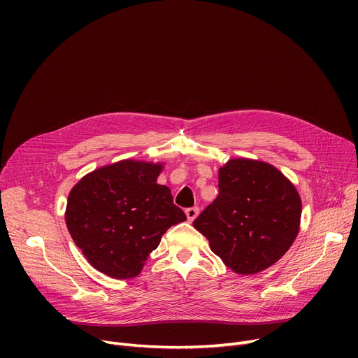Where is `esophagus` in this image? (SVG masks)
<instances>
[{
    "label": "esophagus",
    "instance_id": "esophagus-1",
    "mask_svg": "<svg viewBox=\"0 0 358 358\" xmlns=\"http://www.w3.org/2000/svg\"><path fill=\"white\" fill-rule=\"evenodd\" d=\"M199 213H200V209L197 208V206L185 210V215H187V219H189V222H193L199 216Z\"/></svg>",
    "mask_w": 358,
    "mask_h": 358
}]
</instances>
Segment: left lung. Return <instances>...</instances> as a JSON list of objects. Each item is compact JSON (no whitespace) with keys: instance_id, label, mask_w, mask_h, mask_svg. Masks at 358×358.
<instances>
[{"instance_id":"8db88e82","label":"left lung","mask_w":358,"mask_h":358,"mask_svg":"<svg viewBox=\"0 0 358 358\" xmlns=\"http://www.w3.org/2000/svg\"><path fill=\"white\" fill-rule=\"evenodd\" d=\"M302 200L275 166L248 158L219 168V196L193 222L210 250L234 273L271 267L294 242Z\"/></svg>"}]
</instances>
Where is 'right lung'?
<instances>
[{
	"label": "right lung",
	"instance_id": "add662e5",
	"mask_svg": "<svg viewBox=\"0 0 358 358\" xmlns=\"http://www.w3.org/2000/svg\"><path fill=\"white\" fill-rule=\"evenodd\" d=\"M162 168L161 162L124 159L94 169L72 187L66 228L100 273L136 277L168 228L187 219L171 190L157 182Z\"/></svg>",
	"mask_w": 358,
	"mask_h": 358
}]
</instances>
